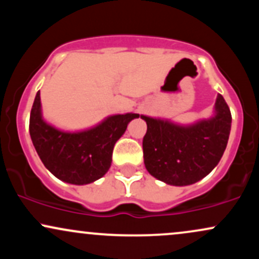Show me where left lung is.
Wrapping results in <instances>:
<instances>
[{"label": "left lung", "instance_id": "1", "mask_svg": "<svg viewBox=\"0 0 259 259\" xmlns=\"http://www.w3.org/2000/svg\"><path fill=\"white\" fill-rule=\"evenodd\" d=\"M141 118L147 124L142 140L145 167L169 185L197 183L214 169L227 148L231 113L222 95L217 97L214 117L194 125L180 126L146 115Z\"/></svg>", "mask_w": 259, "mask_h": 259}]
</instances>
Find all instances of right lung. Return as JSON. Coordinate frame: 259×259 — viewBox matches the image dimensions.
Instances as JSON below:
<instances>
[{"instance_id":"right-lung-1","label":"right lung","mask_w":259,"mask_h":259,"mask_svg":"<svg viewBox=\"0 0 259 259\" xmlns=\"http://www.w3.org/2000/svg\"><path fill=\"white\" fill-rule=\"evenodd\" d=\"M134 118H139V114L112 115L92 129L64 133L44 121L37 91L30 112L29 132L45 167L59 180L85 185L108 171L115 142Z\"/></svg>"}]
</instances>
